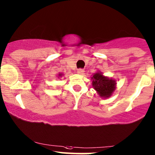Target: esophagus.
Masks as SVG:
<instances>
[{"mask_svg":"<svg viewBox=\"0 0 155 155\" xmlns=\"http://www.w3.org/2000/svg\"><path fill=\"white\" fill-rule=\"evenodd\" d=\"M84 72H85V70H84L83 69H78L77 73H78V74H79V75H83Z\"/></svg>","mask_w":155,"mask_h":155,"instance_id":"obj_1","label":"esophagus"}]
</instances>
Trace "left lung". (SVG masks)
Returning a JSON list of instances; mask_svg holds the SVG:
<instances>
[{
    "label": "left lung",
    "instance_id": "8db88e82",
    "mask_svg": "<svg viewBox=\"0 0 155 155\" xmlns=\"http://www.w3.org/2000/svg\"><path fill=\"white\" fill-rule=\"evenodd\" d=\"M92 85L100 97L107 99L110 97L116 89V80L107 76L98 70L92 75Z\"/></svg>",
    "mask_w": 155,
    "mask_h": 155
}]
</instances>
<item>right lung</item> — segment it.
<instances>
[{
	"label": "right lung",
	"instance_id": "1",
	"mask_svg": "<svg viewBox=\"0 0 155 155\" xmlns=\"http://www.w3.org/2000/svg\"><path fill=\"white\" fill-rule=\"evenodd\" d=\"M63 73H59V74H58V75H57V77L58 78H60L63 77Z\"/></svg>",
	"mask_w": 155,
	"mask_h": 155
}]
</instances>
